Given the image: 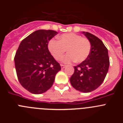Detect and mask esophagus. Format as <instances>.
<instances>
[{
    "instance_id": "obj_1",
    "label": "esophagus",
    "mask_w": 123,
    "mask_h": 123,
    "mask_svg": "<svg viewBox=\"0 0 123 123\" xmlns=\"http://www.w3.org/2000/svg\"><path fill=\"white\" fill-rule=\"evenodd\" d=\"M66 67L65 65H63V64H61V68H62V69H63L65 67Z\"/></svg>"
}]
</instances>
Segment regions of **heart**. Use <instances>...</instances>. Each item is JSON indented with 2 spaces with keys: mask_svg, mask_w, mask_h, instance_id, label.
Segmentation results:
<instances>
[{
  "mask_svg": "<svg viewBox=\"0 0 123 123\" xmlns=\"http://www.w3.org/2000/svg\"><path fill=\"white\" fill-rule=\"evenodd\" d=\"M51 55L56 60H60L67 50L68 54L63 59L65 63L75 62L82 63L89 55L91 44L89 40L77 34L66 33L58 37V41L52 39L48 44Z\"/></svg>",
  "mask_w": 123,
  "mask_h": 123,
  "instance_id": "obj_1",
  "label": "heart"
}]
</instances>
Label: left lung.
<instances>
[{
    "label": "left lung",
    "instance_id": "left-lung-1",
    "mask_svg": "<svg viewBox=\"0 0 123 123\" xmlns=\"http://www.w3.org/2000/svg\"><path fill=\"white\" fill-rule=\"evenodd\" d=\"M89 40L91 50L88 58L74 68L70 82L75 89L81 92H90L104 82L110 65L108 49L99 38L89 32H84Z\"/></svg>",
    "mask_w": 123,
    "mask_h": 123
}]
</instances>
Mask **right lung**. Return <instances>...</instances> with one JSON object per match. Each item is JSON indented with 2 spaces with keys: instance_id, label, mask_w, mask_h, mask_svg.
I'll return each instance as SVG.
<instances>
[{
  "instance_id": "right-lung-1",
  "label": "right lung",
  "mask_w": 123,
  "mask_h": 123,
  "mask_svg": "<svg viewBox=\"0 0 123 123\" xmlns=\"http://www.w3.org/2000/svg\"><path fill=\"white\" fill-rule=\"evenodd\" d=\"M53 30L34 31L21 42L15 58L18 81L32 94H40L53 85L61 67L48 49L50 40L57 34Z\"/></svg>"
}]
</instances>
